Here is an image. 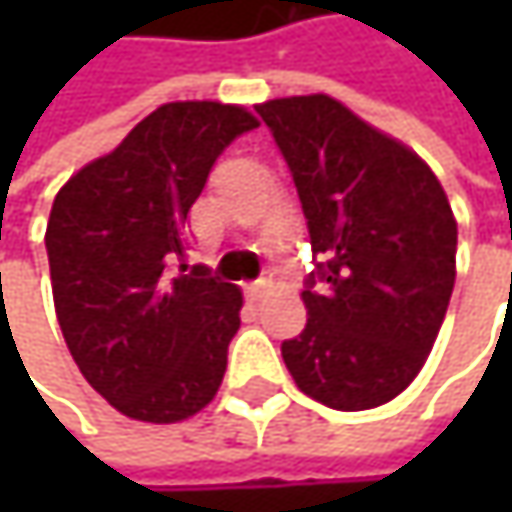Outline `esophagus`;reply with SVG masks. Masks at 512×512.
<instances>
[{"instance_id":"esophagus-1","label":"esophagus","mask_w":512,"mask_h":512,"mask_svg":"<svg viewBox=\"0 0 512 512\" xmlns=\"http://www.w3.org/2000/svg\"><path fill=\"white\" fill-rule=\"evenodd\" d=\"M266 293H269V281H266V278H257V281H252V284H246V296H249L252 302L263 299Z\"/></svg>"}]
</instances>
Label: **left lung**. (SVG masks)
I'll list each match as a JSON object with an SVG mask.
<instances>
[{"instance_id":"8db88e82","label":"left lung","mask_w":512,"mask_h":512,"mask_svg":"<svg viewBox=\"0 0 512 512\" xmlns=\"http://www.w3.org/2000/svg\"><path fill=\"white\" fill-rule=\"evenodd\" d=\"M284 156L311 252L305 329L281 344L299 391L341 412L394 400L424 367L457 278V219L430 165L329 94L255 106Z\"/></svg>"}]
</instances>
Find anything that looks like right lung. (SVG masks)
<instances>
[{
  "instance_id": "obj_1",
  "label": "right lung",
  "mask_w": 512,
  "mask_h": 512,
  "mask_svg": "<svg viewBox=\"0 0 512 512\" xmlns=\"http://www.w3.org/2000/svg\"><path fill=\"white\" fill-rule=\"evenodd\" d=\"M255 127L243 106L165 103L52 201L61 335L88 385L127 418L183 421L222 385L243 293L186 263V219L216 159Z\"/></svg>"
}]
</instances>
